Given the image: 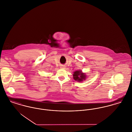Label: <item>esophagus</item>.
Wrapping results in <instances>:
<instances>
[{"mask_svg":"<svg viewBox=\"0 0 132 132\" xmlns=\"http://www.w3.org/2000/svg\"><path fill=\"white\" fill-rule=\"evenodd\" d=\"M61 69H65L66 68V67L65 66H62L61 67Z\"/></svg>","mask_w":132,"mask_h":132,"instance_id":"obj_1","label":"esophagus"}]
</instances>
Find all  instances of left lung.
Listing matches in <instances>:
<instances>
[{"instance_id":"left-lung-1","label":"left lung","mask_w":132,"mask_h":132,"mask_svg":"<svg viewBox=\"0 0 132 132\" xmlns=\"http://www.w3.org/2000/svg\"><path fill=\"white\" fill-rule=\"evenodd\" d=\"M73 78L75 80L79 82H81L86 79L85 74L82 73L81 71H76L74 72Z\"/></svg>"}]
</instances>
